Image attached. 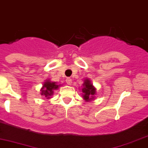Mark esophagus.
Listing matches in <instances>:
<instances>
[{
    "mask_svg": "<svg viewBox=\"0 0 148 148\" xmlns=\"http://www.w3.org/2000/svg\"><path fill=\"white\" fill-rule=\"evenodd\" d=\"M72 79H70V78H67V79H66V84H68V85H71L72 84Z\"/></svg>",
    "mask_w": 148,
    "mask_h": 148,
    "instance_id": "34e87169",
    "label": "esophagus"
}]
</instances>
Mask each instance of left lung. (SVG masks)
<instances>
[{
  "label": "left lung",
  "mask_w": 148,
  "mask_h": 148,
  "mask_svg": "<svg viewBox=\"0 0 148 148\" xmlns=\"http://www.w3.org/2000/svg\"><path fill=\"white\" fill-rule=\"evenodd\" d=\"M82 86L83 88H82V92L83 99L86 102H90V101L94 99L96 93H97V89L93 85L91 81L88 78L85 79L84 80Z\"/></svg>",
  "instance_id": "1"
}]
</instances>
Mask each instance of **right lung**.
Masks as SVG:
<instances>
[{"label":"right lung","mask_w":148,"mask_h":148,"mask_svg":"<svg viewBox=\"0 0 148 148\" xmlns=\"http://www.w3.org/2000/svg\"><path fill=\"white\" fill-rule=\"evenodd\" d=\"M60 86H61L60 84H58L57 82H51L50 79H47L45 81V82L42 84V87L40 89V91H41L40 93L45 99H49L54 94V91L58 89Z\"/></svg>","instance_id":"obj_1"}]
</instances>
